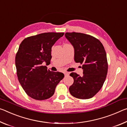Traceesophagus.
<instances>
[{
    "label": "esophagus",
    "instance_id": "obj_1",
    "mask_svg": "<svg viewBox=\"0 0 127 127\" xmlns=\"http://www.w3.org/2000/svg\"><path fill=\"white\" fill-rule=\"evenodd\" d=\"M64 74H65V76H67L69 75V73L67 72H64Z\"/></svg>",
    "mask_w": 127,
    "mask_h": 127
}]
</instances>
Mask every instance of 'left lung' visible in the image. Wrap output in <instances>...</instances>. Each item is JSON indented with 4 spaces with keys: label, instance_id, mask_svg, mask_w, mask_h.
I'll use <instances>...</instances> for the list:
<instances>
[{
    "label": "left lung",
    "instance_id": "8db88e82",
    "mask_svg": "<svg viewBox=\"0 0 127 127\" xmlns=\"http://www.w3.org/2000/svg\"><path fill=\"white\" fill-rule=\"evenodd\" d=\"M65 37L74 48V60L83 64V75L75 72L70 75L74 83L69 87L70 94L79 99H89L100 90L107 74L106 53L98 39L80 32H66Z\"/></svg>",
    "mask_w": 127,
    "mask_h": 127
}]
</instances>
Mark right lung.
I'll return each mask as SVG.
<instances>
[{"label":"right lung","mask_w":127,"mask_h":127,"mask_svg":"<svg viewBox=\"0 0 127 127\" xmlns=\"http://www.w3.org/2000/svg\"><path fill=\"white\" fill-rule=\"evenodd\" d=\"M64 32H45L26 38L21 43L15 58L18 79L26 94L36 100L50 98L64 77L60 72L47 70L51 49Z\"/></svg>","instance_id":"1"}]
</instances>
